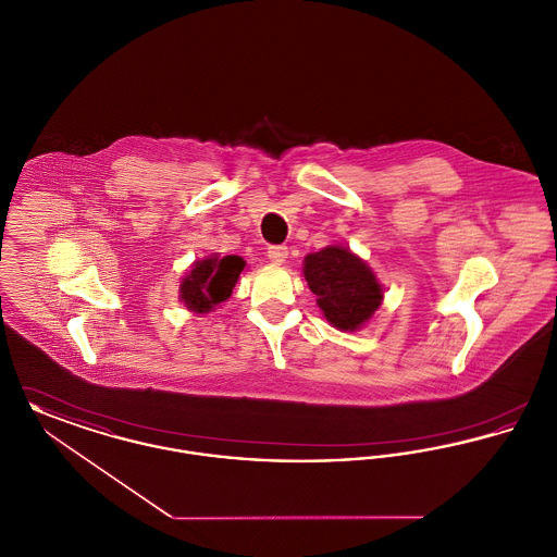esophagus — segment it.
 Returning a JSON list of instances; mask_svg holds the SVG:
<instances>
[{"label": "esophagus", "mask_w": 557, "mask_h": 557, "mask_svg": "<svg viewBox=\"0 0 557 557\" xmlns=\"http://www.w3.org/2000/svg\"><path fill=\"white\" fill-rule=\"evenodd\" d=\"M267 257H269L271 263L282 265V263H286V259H288V246H284V244L269 246V248H267Z\"/></svg>", "instance_id": "obj_1"}]
</instances>
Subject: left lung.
Here are the masks:
<instances>
[{"label": "left lung", "instance_id": "obj_1", "mask_svg": "<svg viewBox=\"0 0 557 557\" xmlns=\"http://www.w3.org/2000/svg\"><path fill=\"white\" fill-rule=\"evenodd\" d=\"M302 273L323 318L343 332L363 327L382 305L384 288L375 273L345 246H325L307 255Z\"/></svg>", "mask_w": 557, "mask_h": 557}]
</instances>
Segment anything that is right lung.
Instances as JSON below:
<instances>
[{
	"instance_id": "1",
	"label": "right lung",
	"mask_w": 557,
	"mask_h": 557,
	"mask_svg": "<svg viewBox=\"0 0 557 557\" xmlns=\"http://www.w3.org/2000/svg\"><path fill=\"white\" fill-rule=\"evenodd\" d=\"M246 261L236 255H212L196 261L180 286V300L189 311L202 315L225 302L238 284Z\"/></svg>"
}]
</instances>
